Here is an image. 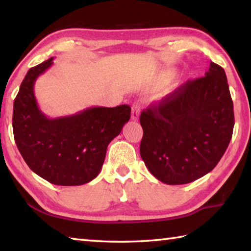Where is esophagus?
Instances as JSON below:
<instances>
[{
  "label": "esophagus",
  "mask_w": 251,
  "mask_h": 251,
  "mask_svg": "<svg viewBox=\"0 0 251 251\" xmlns=\"http://www.w3.org/2000/svg\"><path fill=\"white\" fill-rule=\"evenodd\" d=\"M139 118V106L137 104H134L131 107V120L137 121Z\"/></svg>",
  "instance_id": "34e87169"
}]
</instances>
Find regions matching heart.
<instances>
[{
	"label": "heart",
	"instance_id": "b5f03b06",
	"mask_svg": "<svg viewBox=\"0 0 251 251\" xmlns=\"http://www.w3.org/2000/svg\"><path fill=\"white\" fill-rule=\"evenodd\" d=\"M172 75H173V73H165V76H166L167 78H168V77H171Z\"/></svg>",
	"mask_w": 251,
	"mask_h": 251
}]
</instances>
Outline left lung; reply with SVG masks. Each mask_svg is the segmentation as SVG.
<instances>
[{
  "instance_id": "1",
  "label": "left lung",
  "mask_w": 251,
  "mask_h": 251,
  "mask_svg": "<svg viewBox=\"0 0 251 251\" xmlns=\"http://www.w3.org/2000/svg\"><path fill=\"white\" fill-rule=\"evenodd\" d=\"M142 159L157 179L188 184L211 172L230 143L235 117L226 73L210 63L141 114Z\"/></svg>"
}]
</instances>
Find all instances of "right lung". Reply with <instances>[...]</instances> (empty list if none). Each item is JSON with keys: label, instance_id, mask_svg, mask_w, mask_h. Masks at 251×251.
Wrapping results in <instances>:
<instances>
[{"label": "right lung", "instance_id": "obj_1", "mask_svg": "<svg viewBox=\"0 0 251 251\" xmlns=\"http://www.w3.org/2000/svg\"><path fill=\"white\" fill-rule=\"evenodd\" d=\"M53 57L29 69L13 106V133L32 171L58 186L84 185L99 175L108 144L130 118L128 105L90 107L71 116L49 118L34 95V84Z\"/></svg>", "mask_w": 251, "mask_h": 251}]
</instances>
